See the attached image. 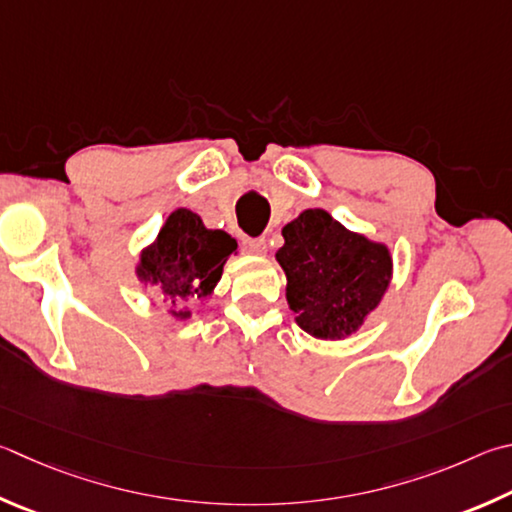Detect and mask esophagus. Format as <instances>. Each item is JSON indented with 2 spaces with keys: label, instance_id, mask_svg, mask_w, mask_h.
<instances>
[{
  "label": "esophagus",
  "instance_id": "esophagus-1",
  "mask_svg": "<svg viewBox=\"0 0 512 512\" xmlns=\"http://www.w3.org/2000/svg\"><path fill=\"white\" fill-rule=\"evenodd\" d=\"M241 246H244L246 253H253V255H266L268 253V241L264 237H244Z\"/></svg>",
  "mask_w": 512,
  "mask_h": 512
}]
</instances>
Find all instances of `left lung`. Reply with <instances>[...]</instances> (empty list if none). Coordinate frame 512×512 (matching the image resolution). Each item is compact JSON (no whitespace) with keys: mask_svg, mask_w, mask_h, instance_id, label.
Returning a JSON list of instances; mask_svg holds the SVG:
<instances>
[{"mask_svg":"<svg viewBox=\"0 0 512 512\" xmlns=\"http://www.w3.org/2000/svg\"><path fill=\"white\" fill-rule=\"evenodd\" d=\"M282 235L275 257L286 273L295 322L322 340L356 333L392 280L389 248L347 230L320 208L304 210Z\"/></svg>","mask_w":512,"mask_h":512,"instance_id":"8db88e82","label":"left lung"}]
</instances>
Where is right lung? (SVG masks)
I'll list each match as a JSON object with an SVG mask.
<instances>
[{
    "label": "right lung",
    "instance_id": "obj_1",
    "mask_svg": "<svg viewBox=\"0 0 512 512\" xmlns=\"http://www.w3.org/2000/svg\"><path fill=\"white\" fill-rule=\"evenodd\" d=\"M237 250V241L224 230L203 226L192 210H174L154 244L138 259L136 275L143 284H154L174 306L190 297H208L224 273L226 259ZM174 318H190L188 309H172Z\"/></svg>",
    "mask_w": 512,
    "mask_h": 512
}]
</instances>
